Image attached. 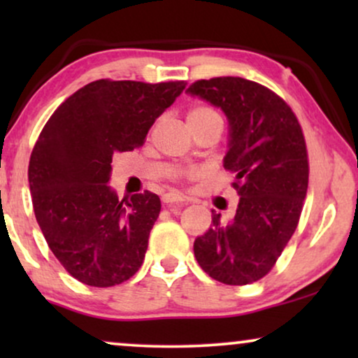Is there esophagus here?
<instances>
[{
    "label": "esophagus",
    "instance_id": "34e87169",
    "mask_svg": "<svg viewBox=\"0 0 358 358\" xmlns=\"http://www.w3.org/2000/svg\"><path fill=\"white\" fill-rule=\"evenodd\" d=\"M161 200H163V203L164 205H182L185 200H184V197H180L179 194H174V192H168V194H164L163 197H161Z\"/></svg>",
    "mask_w": 358,
    "mask_h": 358
}]
</instances>
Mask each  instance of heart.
Returning <instances> with one entry per match:
<instances>
[{"instance_id": "heart-1", "label": "heart", "mask_w": 358, "mask_h": 358, "mask_svg": "<svg viewBox=\"0 0 358 358\" xmlns=\"http://www.w3.org/2000/svg\"><path fill=\"white\" fill-rule=\"evenodd\" d=\"M210 122H222V117L215 109L208 106H195L189 110L187 124L189 127H199Z\"/></svg>"}]
</instances>
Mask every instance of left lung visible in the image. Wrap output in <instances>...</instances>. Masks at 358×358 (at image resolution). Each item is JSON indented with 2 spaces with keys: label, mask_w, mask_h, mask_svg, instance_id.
<instances>
[{
  "label": "left lung",
  "mask_w": 358,
  "mask_h": 358,
  "mask_svg": "<svg viewBox=\"0 0 358 358\" xmlns=\"http://www.w3.org/2000/svg\"><path fill=\"white\" fill-rule=\"evenodd\" d=\"M187 92L222 107L229 122L224 169L236 174V215L195 239L199 266L227 285H248L266 277L300 222L308 190L305 135L280 96L244 78L199 80Z\"/></svg>",
  "instance_id": "left-lung-1"
}]
</instances>
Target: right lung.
<instances>
[{"label": "right lung", "mask_w": 358, "mask_h": 358, "mask_svg": "<svg viewBox=\"0 0 358 358\" xmlns=\"http://www.w3.org/2000/svg\"><path fill=\"white\" fill-rule=\"evenodd\" d=\"M185 81L97 80L62 102L29 161L34 213L48 248L85 285L114 287L143 264L161 202L145 190L119 200L112 158L140 148Z\"/></svg>", "instance_id": "1"}]
</instances>
